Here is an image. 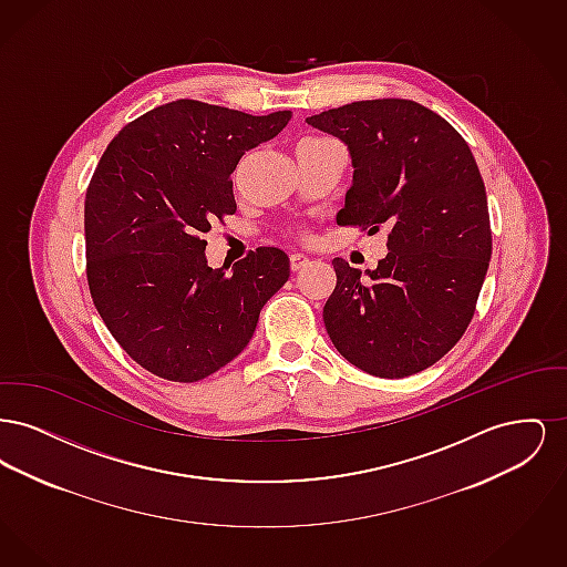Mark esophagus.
<instances>
[{
  "label": "esophagus",
  "mask_w": 567,
  "mask_h": 567,
  "mask_svg": "<svg viewBox=\"0 0 567 567\" xmlns=\"http://www.w3.org/2000/svg\"><path fill=\"white\" fill-rule=\"evenodd\" d=\"M310 264V259L306 257V255H301V252H293L291 257H289V266H291V270L299 271L301 268H306Z\"/></svg>",
  "instance_id": "1"
}]
</instances>
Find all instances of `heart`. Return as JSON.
<instances>
[{
  "mask_svg": "<svg viewBox=\"0 0 567 567\" xmlns=\"http://www.w3.org/2000/svg\"><path fill=\"white\" fill-rule=\"evenodd\" d=\"M312 140H319V137H308V140H303V142H312Z\"/></svg>",
  "mask_w": 567,
  "mask_h": 567,
  "instance_id": "heart-1",
  "label": "heart"
}]
</instances>
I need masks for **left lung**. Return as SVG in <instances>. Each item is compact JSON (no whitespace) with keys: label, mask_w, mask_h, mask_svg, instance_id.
<instances>
[{"label":"left lung","mask_w":567,"mask_h":567,"mask_svg":"<svg viewBox=\"0 0 567 567\" xmlns=\"http://www.w3.org/2000/svg\"><path fill=\"white\" fill-rule=\"evenodd\" d=\"M306 121L351 151L338 225L386 227L389 248L370 278L331 261L324 329L359 370L412 377L451 351L476 312L493 248L481 169L457 130L412 100L352 102Z\"/></svg>","instance_id":"8db88e82"}]
</instances>
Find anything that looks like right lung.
I'll list each match as a JSON object with an SVG mask.
<instances>
[{
	"instance_id": "1",
	"label": "right lung",
	"mask_w": 567,
	"mask_h": 567,
	"mask_svg": "<svg viewBox=\"0 0 567 567\" xmlns=\"http://www.w3.org/2000/svg\"><path fill=\"white\" fill-rule=\"evenodd\" d=\"M291 116L176 100L125 125L97 163L84 197L89 291L114 340L151 374H215L287 282L282 250H250L227 274L208 268L199 236L236 213L231 174L244 153Z\"/></svg>"
}]
</instances>
